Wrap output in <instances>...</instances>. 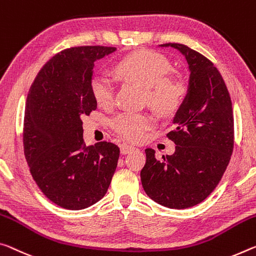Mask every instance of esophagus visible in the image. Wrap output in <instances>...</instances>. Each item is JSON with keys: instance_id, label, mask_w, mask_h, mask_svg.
Returning a JSON list of instances; mask_svg holds the SVG:
<instances>
[{"instance_id": "esophagus-1", "label": "esophagus", "mask_w": 256, "mask_h": 256, "mask_svg": "<svg viewBox=\"0 0 256 256\" xmlns=\"http://www.w3.org/2000/svg\"><path fill=\"white\" fill-rule=\"evenodd\" d=\"M133 150H136V147H133V146H130V144L120 146V152L123 154V155H126V154L133 152Z\"/></svg>"}]
</instances>
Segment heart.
<instances>
[{
	"label": "heart",
	"instance_id": "heart-1",
	"mask_svg": "<svg viewBox=\"0 0 256 256\" xmlns=\"http://www.w3.org/2000/svg\"><path fill=\"white\" fill-rule=\"evenodd\" d=\"M172 64L165 56L150 50L128 54L116 64L115 70L120 78L144 88L146 100L156 112L170 115L179 109L186 99V90L172 74ZM91 91L96 104L110 107L114 102V86L110 80L96 75L91 80ZM112 125L125 139L140 141L152 128V118L146 114L125 112L114 118Z\"/></svg>",
	"mask_w": 256,
	"mask_h": 256
}]
</instances>
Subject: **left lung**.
I'll return each instance as SVG.
<instances>
[{
  "mask_svg": "<svg viewBox=\"0 0 256 256\" xmlns=\"http://www.w3.org/2000/svg\"><path fill=\"white\" fill-rule=\"evenodd\" d=\"M184 56L190 76L188 92L166 136L176 144L173 155L156 160L147 148L141 182L146 194L165 208L182 210L200 204L218 184L234 150V112L220 72L200 52L166 43Z\"/></svg>",
  "mask_w": 256,
  "mask_h": 256,
  "instance_id": "obj_1",
  "label": "left lung"
}]
</instances>
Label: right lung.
Masks as SVG:
<instances>
[{"label": "right lung", "mask_w": 256, "mask_h": 256, "mask_svg": "<svg viewBox=\"0 0 256 256\" xmlns=\"http://www.w3.org/2000/svg\"><path fill=\"white\" fill-rule=\"evenodd\" d=\"M115 51L100 46L66 48L40 68L28 92L24 152L36 184L60 208L96 204L117 168L120 148L107 141L86 147L82 122L96 109L91 91L94 62Z\"/></svg>", "instance_id": "add662e5"}]
</instances>
